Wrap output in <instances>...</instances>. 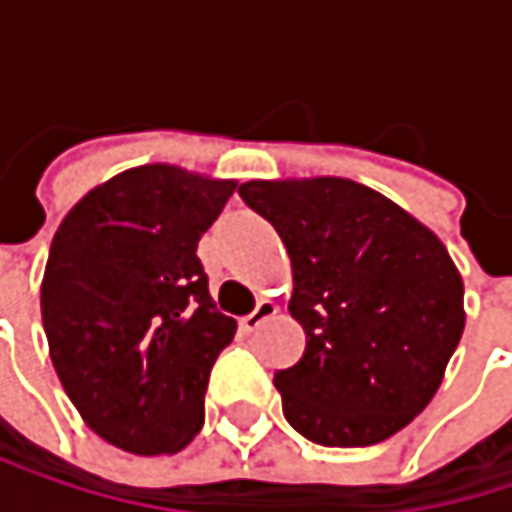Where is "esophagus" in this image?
Wrapping results in <instances>:
<instances>
[{
    "label": "esophagus",
    "mask_w": 512,
    "mask_h": 512,
    "mask_svg": "<svg viewBox=\"0 0 512 512\" xmlns=\"http://www.w3.org/2000/svg\"><path fill=\"white\" fill-rule=\"evenodd\" d=\"M275 314H278V305H275L272 299H260L255 311H252L249 317L240 320V329H243L246 335H252V332H257V329H260L269 317H275Z\"/></svg>",
    "instance_id": "esophagus-1"
}]
</instances>
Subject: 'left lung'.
I'll return each instance as SVG.
<instances>
[{"label": "left lung", "mask_w": 512, "mask_h": 512, "mask_svg": "<svg viewBox=\"0 0 512 512\" xmlns=\"http://www.w3.org/2000/svg\"><path fill=\"white\" fill-rule=\"evenodd\" d=\"M287 246L305 356L275 373L284 418L326 448H367L427 409L465 329L460 269L403 207L344 177L249 180Z\"/></svg>", "instance_id": "1"}]
</instances>
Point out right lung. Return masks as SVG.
I'll return each instance as SVG.
<instances>
[{
    "label": "right lung",
    "mask_w": 512,
    "mask_h": 512,
    "mask_svg": "<svg viewBox=\"0 0 512 512\" xmlns=\"http://www.w3.org/2000/svg\"><path fill=\"white\" fill-rule=\"evenodd\" d=\"M237 180L139 165L94 186L58 225L41 284L55 373L109 445L177 454L204 424V394L234 341L198 260Z\"/></svg>",
    "instance_id": "1"
}]
</instances>
